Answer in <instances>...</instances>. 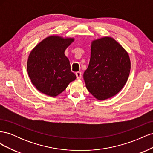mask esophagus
Masks as SVG:
<instances>
[{
	"label": "esophagus",
	"instance_id": "1",
	"mask_svg": "<svg viewBox=\"0 0 153 153\" xmlns=\"http://www.w3.org/2000/svg\"><path fill=\"white\" fill-rule=\"evenodd\" d=\"M76 75L77 77V79H80L82 78V73L80 71L76 72Z\"/></svg>",
	"mask_w": 153,
	"mask_h": 153
}]
</instances>
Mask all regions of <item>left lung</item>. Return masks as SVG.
<instances>
[{"instance_id":"obj_1","label":"left lung","mask_w":153,"mask_h":153,"mask_svg":"<svg viewBox=\"0 0 153 153\" xmlns=\"http://www.w3.org/2000/svg\"><path fill=\"white\" fill-rule=\"evenodd\" d=\"M131 62L125 49L110 37L91 43L89 66L84 73L85 86L98 100L116 95L126 84Z\"/></svg>"}]
</instances>
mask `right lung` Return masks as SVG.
<instances>
[{"label": "right lung", "instance_id": "add662e5", "mask_svg": "<svg viewBox=\"0 0 153 153\" xmlns=\"http://www.w3.org/2000/svg\"><path fill=\"white\" fill-rule=\"evenodd\" d=\"M74 38L51 36L33 48L27 61V72L37 89L49 96H57L76 78L64 54Z\"/></svg>", "mask_w": 153, "mask_h": 153}]
</instances>
